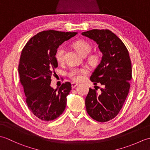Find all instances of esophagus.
<instances>
[{
	"instance_id": "obj_1",
	"label": "esophagus",
	"mask_w": 150,
	"mask_h": 150,
	"mask_svg": "<svg viewBox=\"0 0 150 150\" xmlns=\"http://www.w3.org/2000/svg\"><path fill=\"white\" fill-rule=\"evenodd\" d=\"M78 85H79L78 83H75V82H72V83H71V87H72V88H74L76 86H77Z\"/></svg>"
}]
</instances>
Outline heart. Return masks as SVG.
I'll list each match as a JSON object with an SVG mask.
<instances>
[{"label": "heart", "mask_w": 150, "mask_h": 150, "mask_svg": "<svg viewBox=\"0 0 150 150\" xmlns=\"http://www.w3.org/2000/svg\"><path fill=\"white\" fill-rule=\"evenodd\" d=\"M73 47L77 52L81 55H87L90 52L91 47L90 44L85 40H77L73 43ZM64 54V49L63 47H59L55 53V59L58 62H62ZM98 56L93 55L90 57V62L92 64H95L98 62ZM88 73L87 70L84 68H72L68 73V76L74 81H80L82 78V75H85Z\"/></svg>", "instance_id": "obj_1"}]
</instances>
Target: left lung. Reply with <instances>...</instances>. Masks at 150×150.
Instances as JSON below:
<instances>
[{"mask_svg": "<svg viewBox=\"0 0 150 150\" xmlns=\"http://www.w3.org/2000/svg\"><path fill=\"white\" fill-rule=\"evenodd\" d=\"M98 44L103 54L100 62L92 73L90 80L102 85L99 93L90 88L85 99L86 111L98 122H107L115 117L128 96L132 75L128 51L119 37L108 30H92L82 32Z\"/></svg>", "mask_w": 150, "mask_h": 150, "instance_id": "obj_1", "label": "left lung"}]
</instances>
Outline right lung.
<instances>
[{"label": "right lung", "mask_w": 150, "mask_h": 150, "mask_svg": "<svg viewBox=\"0 0 150 150\" xmlns=\"http://www.w3.org/2000/svg\"><path fill=\"white\" fill-rule=\"evenodd\" d=\"M76 32L44 31L31 38L22 51L18 65L20 81L23 86L30 110L42 120H53L66 108L67 96L71 90L69 82L59 89L51 86L54 69L58 67L55 53L60 45Z\"/></svg>", "instance_id": "obj_1"}]
</instances>
